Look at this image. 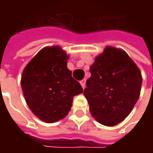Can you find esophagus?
I'll list each match as a JSON object with an SVG mask.
<instances>
[{"mask_svg":"<svg viewBox=\"0 0 153 153\" xmlns=\"http://www.w3.org/2000/svg\"><path fill=\"white\" fill-rule=\"evenodd\" d=\"M80 83H81V85H82V88H85V85H86L85 80H82V81L80 82Z\"/></svg>","mask_w":153,"mask_h":153,"instance_id":"obj_1","label":"esophagus"}]
</instances>
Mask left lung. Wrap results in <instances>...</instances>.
Wrapping results in <instances>:
<instances>
[{
    "label": "left lung",
    "mask_w": 153,
    "mask_h": 153,
    "mask_svg": "<svg viewBox=\"0 0 153 153\" xmlns=\"http://www.w3.org/2000/svg\"><path fill=\"white\" fill-rule=\"evenodd\" d=\"M83 94L95 120L115 126L131 112L140 97L142 76L125 51L108 46L90 66Z\"/></svg>",
    "instance_id": "left-lung-1"
}]
</instances>
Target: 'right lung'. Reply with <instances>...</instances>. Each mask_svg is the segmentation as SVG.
I'll list each match as a JSON object with an SVG mask.
<instances>
[{"label": "right lung", "instance_id": "add662e5", "mask_svg": "<svg viewBox=\"0 0 153 153\" xmlns=\"http://www.w3.org/2000/svg\"><path fill=\"white\" fill-rule=\"evenodd\" d=\"M68 59L59 46L46 47L23 71L21 87L25 100L33 114L45 123L65 117L74 96L83 91L67 68Z\"/></svg>", "mask_w": 153, "mask_h": 153}]
</instances>
